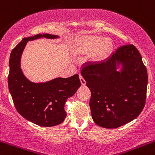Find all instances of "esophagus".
Masks as SVG:
<instances>
[{"mask_svg": "<svg viewBox=\"0 0 155 155\" xmlns=\"http://www.w3.org/2000/svg\"><path fill=\"white\" fill-rule=\"evenodd\" d=\"M79 79H80L81 84H82V85H84V84H86V81L84 80V79L83 78V76H81V75H79Z\"/></svg>", "mask_w": 155, "mask_h": 155, "instance_id": "obj_1", "label": "esophagus"}]
</instances>
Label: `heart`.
I'll return each instance as SVG.
<instances>
[{
    "label": "heart",
    "mask_w": 155,
    "mask_h": 155,
    "mask_svg": "<svg viewBox=\"0 0 155 155\" xmlns=\"http://www.w3.org/2000/svg\"><path fill=\"white\" fill-rule=\"evenodd\" d=\"M75 48L78 52L87 53L96 50L97 58H104L111 51V44L103 37L84 36L76 40Z\"/></svg>",
    "instance_id": "b5f03b06"
}]
</instances>
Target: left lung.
Wrapping results in <instances>:
<instances>
[{
  "label": "left lung",
  "mask_w": 155,
  "mask_h": 155,
  "mask_svg": "<svg viewBox=\"0 0 155 155\" xmlns=\"http://www.w3.org/2000/svg\"><path fill=\"white\" fill-rule=\"evenodd\" d=\"M122 63L121 72L116 71ZM81 76L91 92L90 107L97 125L118 128L137 118L146 104L147 70L133 45L118 48L104 62L83 67Z\"/></svg>",
  "instance_id": "1"
}]
</instances>
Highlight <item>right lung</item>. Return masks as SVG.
Returning a JSON list of instances; mask_svg holds the SVG:
<instances>
[{"label":"right lung","mask_w":155,"mask_h":155,"mask_svg":"<svg viewBox=\"0 0 155 155\" xmlns=\"http://www.w3.org/2000/svg\"><path fill=\"white\" fill-rule=\"evenodd\" d=\"M56 38L49 34L25 37L12 51L8 76V90L17 111L23 118L42 127H53L64 121V104L81 85L79 75L57 78L45 83L31 82L20 69V57L27 42L40 37Z\"/></svg>","instance_id":"obj_1"}]
</instances>
